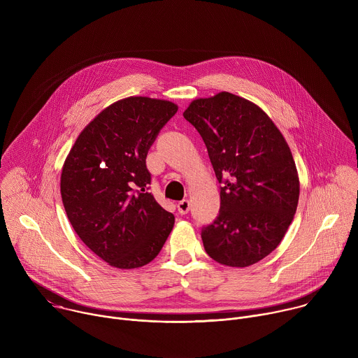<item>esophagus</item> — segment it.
<instances>
[{
	"label": "esophagus",
	"mask_w": 358,
	"mask_h": 358,
	"mask_svg": "<svg viewBox=\"0 0 358 358\" xmlns=\"http://www.w3.org/2000/svg\"><path fill=\"white\" fill-rule=\"evenodd\" d=\"M177 208H178V213L181 215H185L188 211H189V201L188 199H182L177 203Z\"/></svg>",
	"instance_id": "34e87169"
}]
</instances>
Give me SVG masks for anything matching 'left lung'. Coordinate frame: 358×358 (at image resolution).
Here are the masks:
<instances>
[{"mask_svg":"<svg viewBox=\"0 0 358 358\" xmlns=\"http://www.w3.org/2000/svg\"><path fill=\"white\" fill-rule=\"evenodd\" d=\"M182 115L206 143L221 184L220 214L201 231L206 252L227 266L259 262L297 208L299 177L285 137L261 108L228 92L191 101Z\"/></svg>","mask_w":358,"mask_h":358,"instance_id":"left-lung-1","label":"left lung"}]
</instances>
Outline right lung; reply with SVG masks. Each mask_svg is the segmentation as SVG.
I'll use <instances>...</instances> for the list:
<instances>
[{
  "label": "right lung",
  "mask_w": 358,
  "mask_h": 358,
  "mask_svg": "<svg viewBox=\"0 0 358 358\" xmlns=\"http://www.w3.org/2000/svg\"><path fill=\"white\" fill-rule=\"evenodd\" d=\"M167 100L131 96L100 112L79 134L61 176L62 202L75 232L119 269L155 259L174 215L150 189V147L177 113Z\"/></svg>",
  "instance_id": "add662e5"
}]
</instances>
